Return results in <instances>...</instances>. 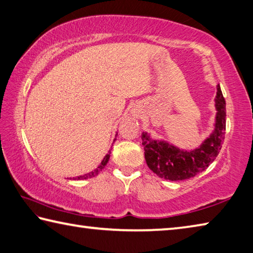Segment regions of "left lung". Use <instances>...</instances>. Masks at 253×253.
Returning <instances> with one entry per match:
<instances>
[{"instance_id":"1","label":"left lung","mask_w":253,"mask_h":253,"mask_svg":"<svg viewBox=\"0 0 253 253\" xmlns=\"http://www.w3.org/2000/svg\"><path fill=\"white\" fill-rule=\"evenodd\" d=\"M215 108L217 117L213 134L199 148L192 151L180 150L167 142L154 140L146 132H142L145 159L150 170L160 178L178 181L195 177L208 168L221 149L226 134V100L219 85Z\"/></svg>"}]
</instances>
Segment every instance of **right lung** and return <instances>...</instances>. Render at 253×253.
I'll use <instances>...</instances> for the list:
<instances>
[{
    "instance_id": "add662e5",
    "label": "right lung",
    "mask_w": 253,
    "mask_h": 253,
    "mask_svg": "<svg viewBox=\"0 0 253 253\" xmlns=\"http://www.w3.org/2000/svg\"><path fill=\"white\" fill-rule=\"evenodd\" d=\"M109 154H111V151H109ZM109 154H107L106 156H105V158L103 159V162H102V164L99 165V166L95 169L94 171H91V172H89V173H86V174H84V176H80V177H77V178H74V179H77V180H82V179H88V178H91V177H94V176H96V174H98L100 171H102V169L106 166V164L108 163V160H109Z\"/></svg>"
}]
</instances>
